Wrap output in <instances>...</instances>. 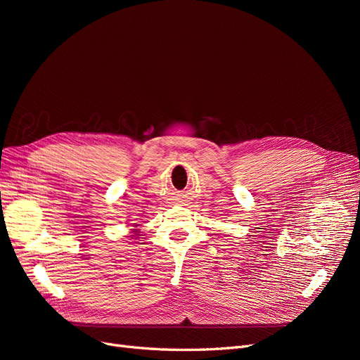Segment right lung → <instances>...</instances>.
Wrapping results in <instances>:
<instances>
[{
  "label": "right lung",
  "instance_id": "obj_1",
  "mask_svg": "<svg viewBox=\"0 0 360 360\" xmlns=\"http://www.w3.org/2000/svg\"><path fill=\"white\" fill-rule=\"evenodd\" d=\"M138 233H139V231H138V230H135V228H134V231H132V237H136V236H139Z\"/></svg>",
  "mask_w": 360,
  "mask_h": 360
}]
</instances>
